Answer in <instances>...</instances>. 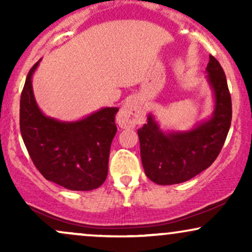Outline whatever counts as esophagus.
Segmentation results:
<instances>
[{
	"instance_id": "esophagus-1",
	"label": "esophagus",
	"mask_w": 252,
	"mask_h": 252,
	"mask_svg": "<svg viewBox=\"0 0 252 252\" xmlns=\"http://www.w3.org/2000/svg\"><path fill=\"white\" fill-rule=\"evenodd\" d=\"M144 109L142 103L136 97H131L123 104L117 115V123L122 128H134L136 124L143 123Z\"/></svg>"
}]
</instances>
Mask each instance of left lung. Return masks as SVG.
I'll use <instances>...</instances> for the list:
<instances>
[{
  "instance_id": "obj_1",
  "label": "left lung",
  "mask_w": 252,
  "mask_h": 252,
  "mask_svg": "<svg viewBox=\"0 0 252 252\" xmlns=\"http://www.w3.org/2000/svg\"><path fill=\"white\" fill-rule=\"evenodd\" d=\"M206 80L213 92V111L187 130H163L153 114L137 130L144 173L158 185L181 184L215 162L232 118V104L220 63L210 56Z\"/></svg>"
}]
</instances>
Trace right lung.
<instances>
[{"mask_svg": "<svg viewBox=\"0 0 252 252\" xmlns=\"http://www.w3.org/2000/svg\"><path fill=\"white\" fill-rule=\"evenodd\" d=\"M31 68L20 100V130L32 161L46 180L71 190L98 189L108 176L118 108H102L78 121L46 116L34 97Z\"/></svg>", "mask_w": 252, "mask_h": 252, "instance_id": "add662e5", "label": "right lung"}]
</instances>
